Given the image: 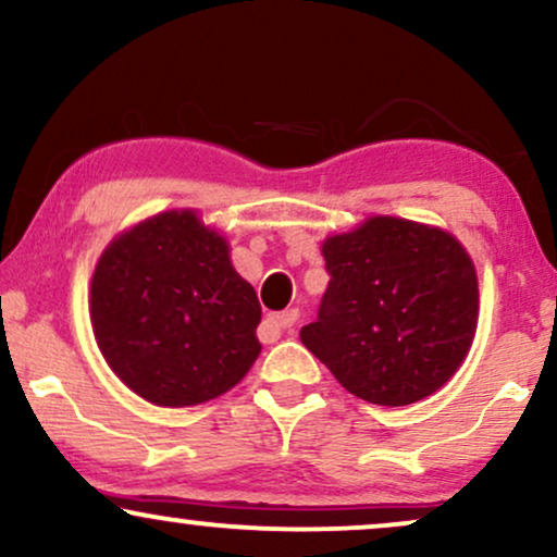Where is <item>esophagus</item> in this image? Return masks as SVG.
Segmentation results:
<instances>
[{
  "label": "esophagus",
  "mask_w": 557,
  "mask_h": 557,
  "mask_svg": "<svg viewBox=\"0 0 557 557\" xmlns=\"http://www.w3.org/2000/svg\"><path fill=\"white\" fill-rule=\"evenodd\" d=\"M298 319H300L298 308H290V311H285V313L270 315V319L264 321V326L270 331H290L295 323H298Z\"/></svg>",
  "instance_id": "34e87169"
}]
</instances>
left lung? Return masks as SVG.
Listing matches in <instances>:
<instances>
[{
  "label": "left lung",
  "instance_id": "8db88e82",
  "mask_svg": "<svg viewBox=\"0 0 557 557\" xmlns=\"http://www.w3.org/2000/svg\"><path fill=\"white\" fill-rule=\"evenodd\" d=\"M329 287L300 342L357 398L408 406L466 360L478 323L475 267L440 228L370 218L323 244Z\"/></svg>",
  "mask_w": 557,
  "mask_h": 557
}]
</instances>
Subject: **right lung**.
Here are the masks:
<instances>
[{
    "label": "right lung",
    "instance_id": "1",
    "mask_svg": "<svg viewBox=\"0 0 557 557\" xmlns=\"http://www.w3.org/2000/svg\"><path fill=\"white\" fill-rule=\"evenodd\" d=\"M89 313L112 372L157 406L218 398L262 349L255 287L193 210L161 213L115 238L91 277Z\"/></svg>",
    "mask_w": 557,
    "mask_h": 557
}]
</instances>
